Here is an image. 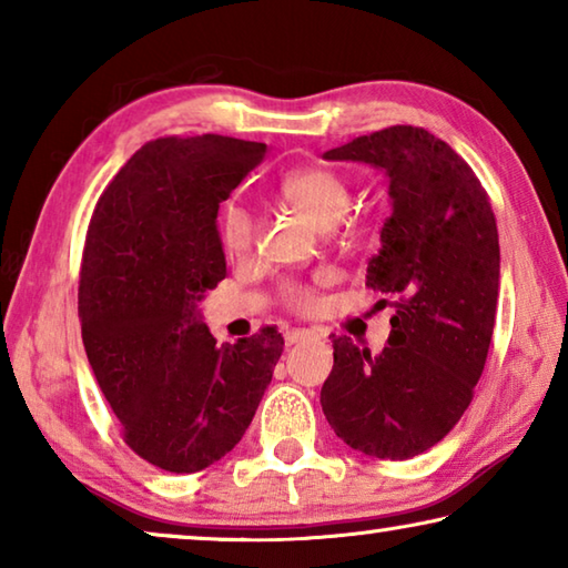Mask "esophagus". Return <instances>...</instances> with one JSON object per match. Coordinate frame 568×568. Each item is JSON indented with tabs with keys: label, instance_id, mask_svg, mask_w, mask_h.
Instances as JSON below:
<instances>
[{
	"label": "esophagus",
	"instance_id": "esophagus-1",
	"mask_svg": "<svg viewBox=\"0 0 568 568\" xmlns=\"http://www.w3.org/2000/svg\"><path fill=\"white\" fill-rule=\"evenodd\" d=\"M307 338H313L311 331H287L285 333V345H297Z\"/></svg>",
	"mask_w": 568,
	"mask_h": 568
}]
</instances>
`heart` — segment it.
Segmentation results:
<instances>
[{
  "instance_id": "obj_1",
  "label": "heart",
  "mask_w": 568,
  "mask_h": 568,
  "mask_svg": "<svg viewBox=\"0 0 568 568\" xmlns=\"http://www.w3.org/2000/svg\"><path fill=\"white\" fill-rule=\"evenodd\" d=\"M283 200L291 205L295 213H301L307 223L315 227L328 230L338 225L351 210V187L338 172L311 168L301 170L283 182ZM223 243L225 250L233 255H247L250 247L255 243V223L243 207H227L223 217ZM285 301L297 311H307L313 307L315 295L303 285H287Z\"/></svg>"
}]
</instances>
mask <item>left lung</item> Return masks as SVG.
<instances>
[{"label":"left lung","instance_id":"8db88e82","mask_svg":"<svg viewBox=\"0 0 568 568\" xmlns=\"http://www.w3.org/2000/svg\"><path fill=\"white\" fill-rule=\"evenodd\" d=\"M323 160L386 172L390 217L365 285L398 303L378 355L333 335L321 406L351 448L406 460L456 426L484 373L501 277L496 217L474 170L428 130L396 124Z\"/></svg>","mask_w":568,"mask_h":568}]
</instances>
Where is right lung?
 <instances>
[{
    "instance_id": "obj_1",
    "label": "right lung",
    "mask_w": 568,
    "mask_h": 568,
    "mask_svg": "<svg viewBox=\"0 0 568 568\" xmlns=\"http://www.w3.org/2000/svg\"><path fill=\"white\" fill-rule=\"evenodd\" d=\"M265 152L223 134L148 142L90 220L84 351L124 444L170 474H195L235 448L283 353L273 331L217 345L197 307L227 275L220 203Z\"/></svg>"
}]
</instances>
